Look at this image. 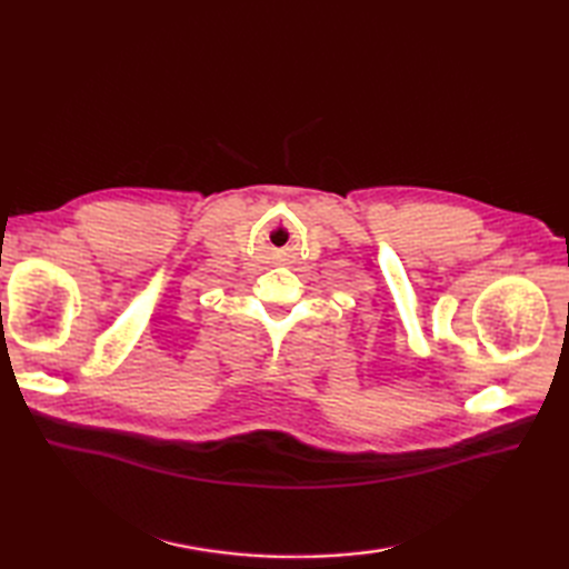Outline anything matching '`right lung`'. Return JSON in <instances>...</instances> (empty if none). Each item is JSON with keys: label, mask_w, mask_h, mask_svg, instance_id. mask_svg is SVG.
<instances>
[{"label": "right lung", "mask_w": 569, "mask_h": 569, "mask_svg": "<svg viewBox=\"0 0 569 569\" xmlns=\"http://www.w3.org/2000/svg\"><path fill=\"white\" fill-rule=\"evenodd\" d=\"M0 308H2V306H0Z\"/></svg>", "instance_id": "1"}]
</instances>
